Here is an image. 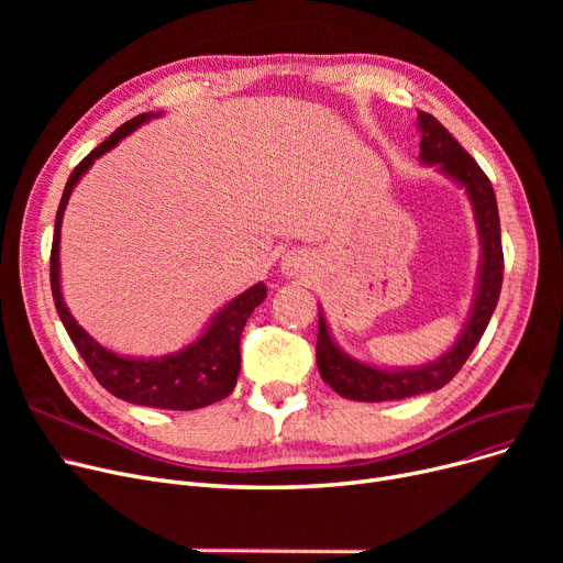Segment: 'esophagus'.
I'll list each match as a JSON object with an SVG mask.
<instances>
[{
  "instance_id": "esophagus-1",
  "label": "esophagus",
  "mask_w": 563,
  "mask_h": 563,
  "mask_svg": "<svg viewBox=\"0 0 563 563\" xmlns=\"http://www.w3.org/2000/svg\"><path fill=\"white\" fill-rule=\"evenodd\" d=\"M306 264H308L306 257L291 255V257H287V260L283 262V272H285L287 276H301V274L306 272Z\"/></svg>"
}]
</instances>
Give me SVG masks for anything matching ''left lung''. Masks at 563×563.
<instances>
[{
	"label": "left lung",
	"instance_id": "obj_1",
	"mask_svg": "<svg viewBox=\"0 0 563 563\" xmlns=\"http://www.w3.org/2000/svg\"><path fill=\"white\" fill-rule=\"evenodd\" d=\"M418 130L422 134L420 164L433 166L440 175H445L448 180L463 189L465 198L470 200L472 214H475V225L482 246L475 297H472L467 319L454 344L445 353H440L435 361L412 367H380L349 356L333 338L321 306H317V367L323 383H329V386L344 399L393 401L424 393H435L442 386H448L454 374L467 361L472 349L482 340L499 299L505 257H501L499 214L493 185L486 173L479 168V164L463 151L461 143L442 128L433 115L420 111Z\"/></svg>",
	"mask_w": 563,
	"mask_h": 563
}]
</instances>
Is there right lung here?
Masks as SVG:
<instances>
[{"mask_svg": "<svg viewBox=\"0 0 563 563\" xmlns=\"http://www.w3.org/2000/svg\"><path fill=\"white\" fill-rule=\"evenodd\" d=\"M162 111H147L130 123L118 128L107 141H102L91 155H86L79 166L68 177L62 202H58L56 221H54V240H52V260H49V280L52 297L58 317L77 346L79 356L100 380V386L109 390L113 397L136 406L166 408V410H196L210 406L228 397L240 376L242 356H240V338L246 327L251 312L266 299V285L255 283L244 289L240 297L230 299L223 308H219L210 321L205 323L200 335L164 356H123L107 346H102L96 338L88 335L77 319L70 314L64 291H62V223L68 200L79 185L81 177L91 170L96 159L107 155L109 151L128 139L141 125L162 118Z\"/></svg>", "mask_w": 563, "mask_h": 563, "instance_id": "add662e5", "label": "right lung"}]
</instances>
